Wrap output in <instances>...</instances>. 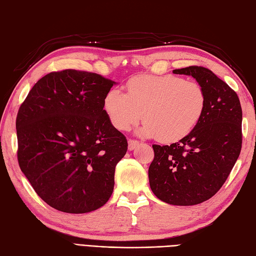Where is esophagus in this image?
I'll use <instances>...</instances> for the list:
<instances>
[{"label": "esophagus", "instance_id": "esophagus-1", "mask_svg": "<svg viewBox=\"0 0 256 256\" xmlns=\"http://www.w3.org/2000/svg\"><path fill=\"white\" fill-rule=\"evenodd\" d=\"M138 144H139V142H137V140L130 139L129 142H128V149L129 150H134L136 147H137Z\"/></svg>", "mask_w": 256, "mask_h": 256}]
</instances>
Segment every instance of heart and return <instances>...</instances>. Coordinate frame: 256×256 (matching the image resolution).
<instances>
[{
	"label": "heart",
	"instance_id": "1",
	"mask_svg": "<svg viewBox=\"0 0 256 256\" xmlns=\"http://www.w3.org/2000/svg\"><path fill=\"white\" fill-rule=\"evenodd\" d=\"M206 106L203 88L174 75L136 76L127 82V94L112 88L104 98V110L114 128L128 130L144 112L140 134L164 144L178 142L194 132Z\"/></svg>",
	"mask_w": 256,
	"mask_h": 256
}]
</instances>
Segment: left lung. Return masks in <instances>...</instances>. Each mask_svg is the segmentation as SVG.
<instances>
[{
	"mask_svg": "<svg viewBox=\"0 0 256 256\" xmlns=\"http://www.w3.org/2000/svg\"><path fill=\"white\" fill-rule=\"evenodd\" d=\"M192 76L206 92L200 122L186 138L170 146L154 144L148 174L154 196L172 206H194L221 189L241 152L242 108L236 92L201 66L174 70Z\"/></svg>",
	"mask_w": 256,
	"mask_h": 256,
	"instance_id": "left-lung-1",
	"label": "left lung"
}]
</instances>
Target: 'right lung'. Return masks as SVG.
I'll use <instances>...</instances> for the list:
<instances>
[{
  "instance_id": "obj_1",
  "label": "right lung",
  "mask_w": 256,
  "mask_h": 256,
  "mask_svg": "<svg viewBox=\"0 0 256 256\" xmlns=\"http://www.w3.org/2000/svg\"><path fill=\"white\" fill-rule=\"evenodd\" d=\"M116 84L95 72H50L20 107V168L56 210L95 211L112 194L114 168L128 147L104 110V98Z\"/></svg>"
}]
</instances>
